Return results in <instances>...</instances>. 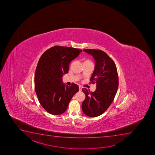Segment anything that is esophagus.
I'll return each mask as SVG.
<instances>
[{
  "instance_id": "obj_1",
  "label": "esophagus",
  "mask_w": 155,
  "mask_h": 155,
  "mask_svg": "<svg viewBox=\"0 0 155 155\" xmlns=\"http://www.w3.org/2000/svg\"><path fill=\"white\" fill-rule=\"evenodd\" d=\"M81 90H82V87H81V86H79V91H81Z\"/></svg>"
}]
</instances>
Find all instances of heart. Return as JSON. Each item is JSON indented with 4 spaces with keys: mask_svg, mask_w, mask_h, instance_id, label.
Wrapping results in <instances>:
<instances>
[{
    "mask_svg": "<svg viewBox=\"0 0 155 155\" xmlns=\"http://www.w3.org/2000/svg\"><path fill=\"white\" fill-rule=\"evenodd\" d=\"M90 62V61L87 60H85V61H84V62Z\"/></svg>",
    "mask_w": 155,
    "mask_h": 155,
    "instance_id": "b5f03b06",
    "label": "heart"
}]
</instances>
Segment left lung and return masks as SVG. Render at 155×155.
Here are the masks:
<instances>
[{"instance_id": "obj_1", "label": "left lung", "mask_w": 155, "mask_h": 155, "mask_svg": "<svg viewBox=\"0 0 155 155\" xmlns=\"http://www.w3.org/2000/svg\"><path fill=\"white\" fill-rule=\"evenodd\" d=\"M95 60V69L90 83L97 84L94 92L82 89L86 98L82 103L85 115L96 117L107 109L112 103L118 87V76L116 66L110 57L100 50L84 49Z\"/></svg>"}]
</instances>
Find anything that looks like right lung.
<instances>
[{
    "mask_svg": "<svg viewBox=\"0 0 155 155\" xmlns=\"http://www.w3.org/2000/svg\"><path fill=\"white\" fill-rule=\"evenodd\" d=\"M81 51L56 46L46 50L40 57L35 71V91L41 105L50 114L64 113L71 98L78 92V85H65L62 78L68 73L70 62Z\"/></svg>",
    "mask_w": 155,
    "mask_h": 155,
    "instance_id": "obj_1",
    "label": "right lung"
}]
</instances>
